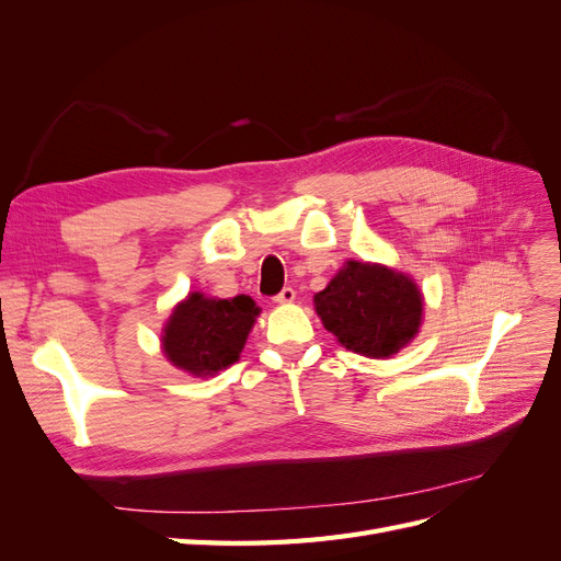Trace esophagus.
<instances>
[{"instance_id":"obj_1","label":"esophagus","mask_w":561,"mask_h":561,"mask_svg":"<svg viewBox=\"0 0 561 561\" xmlns=\"http://www.w3.org/2000/svg\"><path fill=\"white\" fill-rule=\"evenodd\" d=\"M274 301H278V304H290V301H295V290H293V287H283V290L274 297Z\"/></svg>"}]
</instances>
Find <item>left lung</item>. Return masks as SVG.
<instances>
[{"label":"left lung","mask_w":561,"mask_h":561,"mask_svg":"<svg viewBox=\"0 0 561 561\" xmlns=\"http://www.w3.org/2000/svg\"><path fill=\"white\" fill-rule=\"evenodd\" d=\"M313 301L325 330L367 358L398 353L421 325L414 280L377 264L348 262Z\"/></svg>","instance_id":"left-lung-1"}]
</instances>
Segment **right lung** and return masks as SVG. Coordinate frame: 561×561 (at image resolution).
<instances>
[{"label":"right lung","instance_id":"add662e5","mask_svg":"<svg viewBox=\"0 0 561 561\" xmlns=\"http://www.w3.org/2000/svg\"><path fill=\"white\" fill-rule=\"evenodd\" d=\"M260 309L245 295L208 299L190 295L173 311L163 334V351L175 367L196 377L213 375L239 360Z\"/></svg>","mask_w":561,"mask_h":561}]
</instances>
